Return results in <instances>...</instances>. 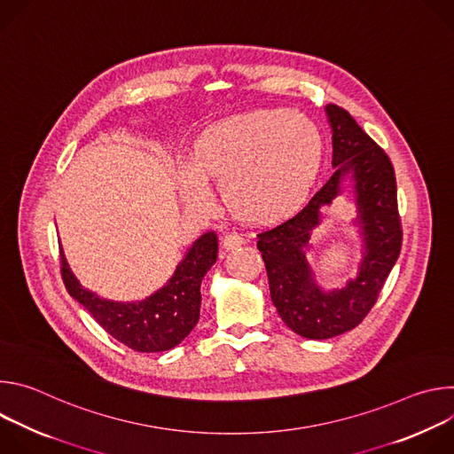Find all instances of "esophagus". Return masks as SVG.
<instances>
[{
  "label": "esophagus",
  "instance_id": "obj_1",
  "mask_svg": "<svg viewBox=\"0 0 454 454\" xmlns=\"http://www.w3.org/2000/svg\"><path fill=\"white\" fill-rule=\"evenodd\" d=\"M244 242H246V239L242 237V233H237V231H231V233H228V235L223 239L224 249H235V247L242 246Z\"/></svg>",
  "mask_w": 454,
  "mask_h": 454
}]
</instances>
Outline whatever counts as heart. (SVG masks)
I'll use <instances>...</instances> for the list:
<instances>
[{
  "label": "heart",
  "instance_id": "obj_1",
  "mask_svg": "<svg viewBox=\"0 0 454 454\" xmlns=\"http://www.w3.org/2000/svg\"><path fill=\"white\" fill-rule=\"evenodd\" d=\"M321 154L317 129L301 113L235 114L207 129L193 145L190 167L177 176L179 196L192 208H208L207 179H219L231 214L246 221H275L307 198Z\"/></svg>",
  "mask_w": 454,
  "mask_h": 454
}]
</instances>
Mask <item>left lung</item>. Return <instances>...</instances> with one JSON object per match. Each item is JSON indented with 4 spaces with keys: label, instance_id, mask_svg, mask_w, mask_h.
<instances>
[{
    "label": "left lung",
    "instance_id": "obj_1",
    "mask_svg": "<svg viewBox=\"0 0 454 454\" xmlns=\"http://www.w3.org/2000/svg\"><path fill=\"white\" fill-rule=\"evenodd\" d=\"M325 111L333 127L334 174L293 217L256 235L271 300L286 325L309 340H329L357 327L375 305L403 246L397 183L390 158L347 109L329 104ZM347 175L355 181L365 235L364 262L358 278L347 288L323 294L313 284L302 247L309 230L318 223V208L330 204Z\"/></svg>",
    "mask_w": 454,
    "mask_h": 454
}]
</instances>
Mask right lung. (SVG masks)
I'll return each instance as SVG.
<instances>
[{
    "label": "right lung",
    "mask_w": 454,
    "mask_h": 454,
    "mask_svg": "<svg viewBox=\"0 0 454 454\" xmlns=\"http://www.w3.org/2000/svg\"><path fill=\"white\" fill-rule=\"evenodd\" d=\"M217 235L205 233L192 244L165 287L144 301L120 303L84 289L60 251V277L67 291L114 340L137 352H165L196 327L201 307V280L217 261Z\"/></svg>",
    "instance_id": "add662e5"
}]
</instances>
